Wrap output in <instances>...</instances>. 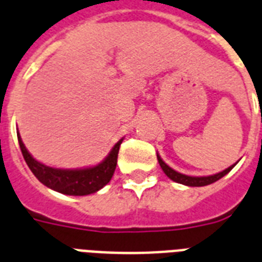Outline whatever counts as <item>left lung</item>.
<instances>
[{
	"mask_svg": "<svg viewBox=\"0 0 262 262\" xmlns=\"http://www.w3.org/2000/svg\"><path fill=\"white\" fill-rule=\"evenodd\" d=\"M157 160L160 166H161L162 170H164V173L168 176L169 179L173 180L174 182H179V184H182V185H186V186H205V185H209V184H213V182H216L217 180L223 179L225 174H228V173L234 168V165H236V164L232 165V166H229V168L223 170V172L217 173V174L206 176V177H192V176L181 174V173L173 170L170 166H168V165L162 161L161 157H160L158 155H157Z\"/></svg>",
	"mask_w": 262,
	"mask_h": 262,
	"instance_id": "1",
	"label": "left lung"
}]
</instances>
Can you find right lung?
Returning <instances> with one entry per match:
<instances>
[{
	"instance_id": "obj_1",
	"label": "right lung",
	"mask_w": 262,
	"mask_h": 262,
	"mask_svg": "<svg viewBox=\"0 0 262 262\" xmlns=\"http://www.w3.org/2000/svg\"><path fill=\"white\" fill-rule=\"evenodd\" d=\"M17 137H18L19 148L23 151L26 164L33 174L38 179V181L42 182L43 185L53 190L69 195L92 194V193L100 190L101 188H104L113 177L116 165H117L118 150H120V145L122 142V138H121L120 141L114 145L104 161L93 168L69 170V169L50 168V166H46L34 160L28 151V149L25 148L19 135H17Z\"/></svg>"
}]
</instances>
